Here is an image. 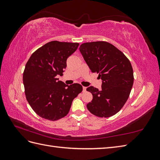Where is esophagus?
<instances>
[{
  "instance_id": "1",
  "label": "esophagus",
  "mask_w": 160,
  "mask_h": 160,
  "mask_svg": "<svg viewBox=\"0 0 160 160\" xmlns=\"http://www.w3.org/2000/svg\"><path fill=\"white\" fill-rule=\"evenodd\" d=\"M86 91V88L85 87H83V92H85Z\"/></svg>"
}]
</instances>
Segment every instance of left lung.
<instances>
[{
    "mask_svg": "<svg viewBox=\"0 0 160 160\" xmlns=\"http://www.w3.org/2000/svg\"><path fill=\"white\" fill-rule=\"evenodd\" d=\"M79 51L91 72L102 80L101 89L93 86L87 91L93 99L87 105L90 112L99 118L117 113L126 102L133 84L132 66L123 53L105 41L85 42Z\"/></svg>",
    "mask_w": 160,
    "mask_h": 160,
    "instance_id": "1",
    "label": "left lung"
}]
</instances>
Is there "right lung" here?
Returning <instances> with one entry per match:
<instances>
[{"instance_id": "1", "label": "right lung", "mask_w": 160, "mask_h": 160, "mask_svg": "<svg viewBox=\"0 0 160 160\" xmlns=\"http://www.w3.org/2000/svg\"><path fill=\"white\" fill-rule=\"evenodd\" d=\"M79 44L51 41L31 55L23 72L27 100L42 118L56 121L68 114L76 97L83 90L79 83L65 85L59 81L67 67V59Z\"/></svg>"}]
</instances>
